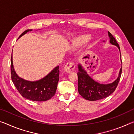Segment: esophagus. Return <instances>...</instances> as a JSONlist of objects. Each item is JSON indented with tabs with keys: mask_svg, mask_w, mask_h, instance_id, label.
<instances>
[{
	"mask_svg": "<svg viewBox=\"0 0 134 134\" xmlns=\"http://www.w3.org/2000/svg\"><path fill=\"white\" fill-rule=\"evenodd\" d=\"M75 67V64H74L73 63L70 62L65 64L64 67V69L65 72H66L67 73H70L74 70Z\"/></svg>",
	"mask_w": 134,
	"mask_h": 134,
	"instance_id": "1",
	"label": "esophagus"
}]
</instances>
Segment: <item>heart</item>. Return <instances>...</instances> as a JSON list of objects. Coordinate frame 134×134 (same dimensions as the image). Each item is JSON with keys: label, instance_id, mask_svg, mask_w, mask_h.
<instances>
[{"label": "heart", "instance_id": "b5f03b06", "mask_svg": "<svg viewBox=\"0 0 134 134\" xmlns=\"http://www.w3.org/2000/svg\"><path fill=\"white\" fill-rule=\"evenodd\" d=\"M91 38V36L90 35H83L75 38V39L72 41L71 48L74 49L78 47V46L83 45V44H84L85 43H87L88 41H90Z\"/></svg>", "mask_w": 134, "mask_h": 134}]
</instances>
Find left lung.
I'll return each instance as SVG.
<instances>
[{"label":"left lung","mask_w":134,"mask_h":134,"mask_svg":"<svg viewBox=\"0 0 134 134\" xmlns=\"http://www.w3.org/2000/svg\"><path fill=\"white\" fill-rule=\"evenodd\" d=\"M109 42L119 49L120 55V47L117 43L113 35L108 31ZM121 60V55H120ZM122 63V60H121ZM122 67L120 68L118 77L110 83L103 84L97 82L88 75L81 64H78V92L79 94L85 99L89 101H96L107 97L115 91L118 83L119 82Z\"/></svg>","instance_id":"8db88e82"}]
</instances>
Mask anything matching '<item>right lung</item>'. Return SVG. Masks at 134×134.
Here are the masks:
<instances>
[{
  "instance_id": "1",
  "label": "right lung",
  "mask_w": 134,
  "mask_h": 134,
  "mask_svg": "<svg viewBox=\"0 0 134 134\" xmlns=\"http://www.w3.org/2000/svg\"><path fill=\"white\" fill-rule=\"evenodd\" d=\"M33 30H27L19 38ZM12 53L10 59L11 78L15 86L25 98L35 101H44L51 98L55 94L59 81V66L52 70L47 75L39 80L30 81L20 77L14 69Z\"/></svg>"
}]
</instances>
